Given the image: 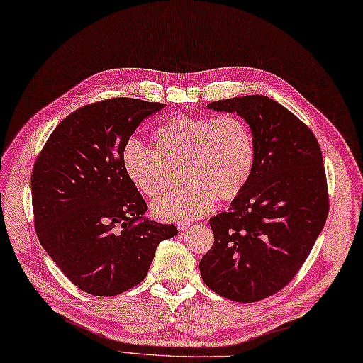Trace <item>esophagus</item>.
Returning <instances> with one entry per match:
<instances>
[{
    "mask_svg": "<svg viewBox=\"0 0 363 363\" xmlns=\"http://www.w3.org/2000/svg\"><path fill=\"white\" fill-rule=\"evenodd\" d=\"M189 225H190V223H189V221H179V223H178V230L184 232Z\"/></svg>",
    "mask_w": 363,
    "mask_h": 363,
    "instance_id": "obj_1",
    "label": "esophagus"
}]
</instances>
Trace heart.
I'll list each match as a JSON object with an SVG mask.
<instances>
[{"instance_id":"obj_1","label":"heart","mask_w":363,"mask_h":363,"mask_svg":"<svg viewBox=\"0 0 363 363\" xmlns=\"http://www.w3.org/2000/svg\"><path fill=\"white\" fill-rule=\"evenodd\" d=\"M157 150L128 139L121 150L125 177L147 197H157L170 182L167 164L182 166L189 182L152 205L158 218L184 221L202 217L216 199L230 202L247 186L256 163L251 128L233 115H178L154 131Z\"/></svg>"}]
</instances>
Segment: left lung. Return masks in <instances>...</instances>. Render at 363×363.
Returning a JSON list of instances; mask_svg holds the SVG:
<instances>
[{
  "mask_svg": "<svg viewBox=\"0 0 363 363\" xmlns=\"http://www.w3.org/2000/svg\"><path fill=\"white\" fill-rule=\"evenodd\" d=\"M250 124L256 163L227 212L212 217L213 245L200 260L205 284L235 302L284 289L311 252L329 212L320 145L302 121L266 96L208 104Z\"/></svg>",
  "mask_w": 363,
  "mask_h": 363,
  "instance_id": "left-lung-1",
  "label": "left lung"
}]
</instances>
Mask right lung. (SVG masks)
<instances>
[{
    "mask_svg": "<svg viewBox=\"0 0 363 363\" xmlns=\"http://www.w3.org/2000/svg\"><path fill=\"white\" fill-rule=\"evenodd\" d=\"M164 103L119 97L64 118L38 154L31 194L40 244L72 283L115 296L142 283L173 224L142 220L147 206L121 166V150Z\"/></svg>",
    "mask_w": 363,
    "mask_h": 363,
    "instance_id": "right-lung-1",
    "label": "right lung"
}]
</instances>
